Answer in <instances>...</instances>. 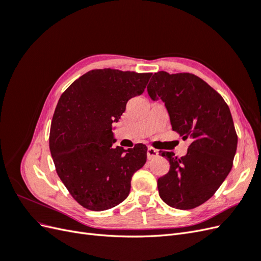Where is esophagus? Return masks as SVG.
<instances>
[{
    "label": "esophagus",
    "mask_w": 261,
    "mask_h": 261,
    "mask_svg": "<svg viewBox=\"0 0 261 261\" xmlns=\"http://www.w3.org/2000/svg\"><path fill=\"white\" fill-rule=\"evenodd\" d=\"M158 154H159V152H158V150H155V149L152 148V147H149V148H148V150H147V158H148V160L154 159V158L158 156Z\"/></svg>",
    "instance_id": "34e87169"
}]
</instances>
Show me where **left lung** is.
I'll list each match as a JSON object with an SVG mask.
<instances>
[{"label":"left lung","instance_id":"left-lung-1","mask_svg":"<svg viewBox=\"0 0 261 261\" xmlns=\"http://www.w3.org/2000/svg\"><path fill=\"white\" fill-rule=\"evenodd\" d=\"M152 100L161 99L172 129L191 138L187 154L160 151L170 170L158 178L161 199L170 207L188 210L215 195L233 167L238 147L231 111L224 99L194 74L154 73L147 87Z\"/></svg>","mask_w":261,"mask_h":261}]
</instances>
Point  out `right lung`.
<instances>
[{
    "label": "right lung",
    "mask_w": 261,
    "mask_h": 261,
    "mask_svg": "<svg viewBox=\"0 0 261 261\" xmlns=\"http://www.w3.org/2000/svg\"><path fill=\"white\" fill-rule=\"evenodd\" d=\"M151 73L93 69L63 92L55 108L50 151L57 173L86 209L103 211L127 198L130 180L147 160V148H113L112 124L126 103L145 91Z\"/></svg>",
    "instance_id": "right-lung-1"
}]
</instances>
